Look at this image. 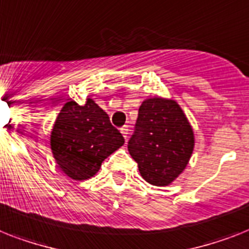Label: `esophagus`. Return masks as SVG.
<instances>
[{"instance_id":"obj_1","label":"esophagus","mask_w":249,"mask_h":249,"mask_svg":"<svg viewBox=\"0 0 249 249\" xmlns=\"http://www.w3.org/2000/svg\"><path fill=\"white\" fill-rule=\"evenodd\" d=\"M128 131H129L128 126H123L122 128H121V133H122L124 139H127V137H128Z\"/></svg>"}]
</instances>
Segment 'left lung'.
Returning a JSON list of instances; mask_svg holds the SVG:
<instances>
[{
  "instance_id": "8db88e82",
  "label": "left lung",
  "mask_w": 249,
  "mask_h": 249,
  "mask_svg": "<svg viewBox=\"0 0 249 249\" xmlns=\"http://www.w3.org/2000/svg\"><path fill=\"white\" fill-rule=\"evenodd\" d=\"M194 147V129L176 100H143L128 141L143 179L153 186H169L186 169Z\"/></svg>"
}]
</instances>
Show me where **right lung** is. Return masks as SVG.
<instances>
[{"mask_svg":"<svg viewBox=\"0 0 249 249\" xmlns=\"http://www.w3.org/2000/svg\"><path fill=\"white\" fill-rule=\"evenodd\" d=\"M124 139L92 99L84 106L70 100L62 107L51 132V149L63 173L85 180L99 172L104 159L120 149Z\"/></svg>","mask_w":249,"mask_h":249,"instance_id":"1","label":"right lung"}]
</instances>
